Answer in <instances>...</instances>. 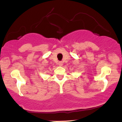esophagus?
<instances>
[{"instance_id": "34e87169", "label": "esophagus", "mask_w": 122, "mask_h": 122, "mask_svg": "<svg viewBox=\"0 0 122 122\" xmlns=\"http://www.w3.org/2000/svg\"><path fill=\"white\" fill-rule=\"evenodd\" d=\"M62 65H63V62L62 61H59V62H58V65L59 66H62Z\"/></svg>"}]
</instances>
